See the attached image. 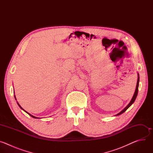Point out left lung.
<instances>
[{"label":"left lung","mask_w":153,"mask_h":153,"mask_svg":"<svg viewBox=\"0 0 153 153\" xmlns=\"http://www.w3.org/2000/svg\"><path fill=\"white\" fill-rule=\"evenodd\" d=\"M137 75H138V77H137V85H136V90H135L134 94V95H133V96L131 100V101H130V102L129 103V104L123 109V110H122L120 113H119L117 114L116 115H115V116H119V115H120L121 114L123 113L127 110V109L134 102V101H135V100H136V97H137V93H138V88H139V73L137 74Z\"/></svg>","instance_id":"1"}]
</instances>
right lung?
I'll list each match as a JSON object with an SVG mask.
<instances>
[{"mask_svg": "<svg viewBox=\"0 0 153 153\" xmlns=\"http://www.w3.org/2000/svg\"><path fill=\"white\" fill-rule=\"evenodd\" d=\"M14 97H15V99H16V100H16V96H15V95H14ZM17 105H19V107H20V108H21V109H22V110H24V111H25V112H26V113H27V114H29V115H30V116H31V117H33V118H35V119H39V117H35V116H33V115H31V114H30V113H28V112H27V111H25V110H24V109H23V108H22V107H21V106H20V105H19V103H18V102H17Z\"/></svg>", "mask_w": 153, "mask_h": 153, "instance_id": "1", "label": "right lung"}]
</instances>
